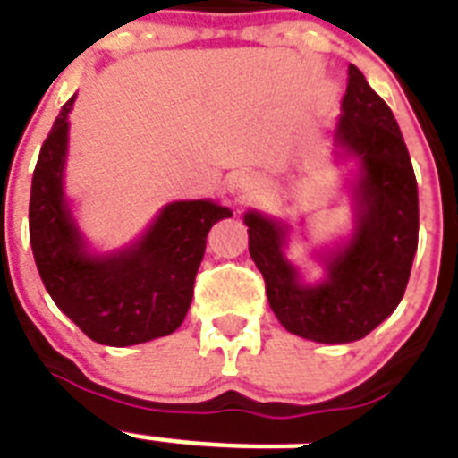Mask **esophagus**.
Here are the masks:
<instances>
[{
	"label": "esophagus",
	"instance_id": "obj_1",
	"mask_svg": "<svg viewBox=\"0 0 458 458\" xmlns=\"http://www.w3.org/2000/svg\"><path fill=\"white\" fill-rule=\"evenodd\" d=\"M243 187H248V184H243Z\"/></svg>",
	"mask_w": 458,
	"mask_h": 458
}]
</instances>
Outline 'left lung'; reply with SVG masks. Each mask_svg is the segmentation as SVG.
<instances>
[{"instance_id": "8db88e82", "label": "left lung", "mask_w": 458, "mask_h": 458, "mask_svg": "<svg viewBox=\"0 0 458 458\" xmlns=\"http://www.w3.org/2000/svg\"><path fill=\"white\" fill-rule=\"evenodd\" d=\"M337 138L360 157L358 226L327 264V281L304 288L283 257V226L248 213V245L267 283L271 311L285 330L320 344L362 339L386 320L405 294L419 243L417 177L386 102L356 65L349 67Z\"/></svg>"}]
</instances>
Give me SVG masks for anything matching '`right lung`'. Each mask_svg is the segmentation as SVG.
Here are the masks:
<instances>
[{
	"label": "right lung",
	"mask_w": 458,
	"mask_h": 458,
	"mask_svg": "<svg viewBox=\"0 0 458 458\" xmlns=\"http://www.w3.org/2000/svg\"><path fill=\"white\" fill-rule=\"evenodd\" d=\"M72 102L41 145L30 191V243L44 288L93 342L133 346L165 337L187 316L210 226L232 210L213 201H175L133 248L107 259L86 255L63 199Z\"/></svg>",
	"instance_id": "obj_1"
}]
</instances>
